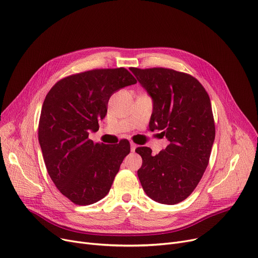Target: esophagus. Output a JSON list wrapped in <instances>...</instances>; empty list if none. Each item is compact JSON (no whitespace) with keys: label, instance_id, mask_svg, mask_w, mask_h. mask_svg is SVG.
I'll return each mask as SVG.
<instances>
[{"label":"esophagus","instance_id":"34e87169","mask_svg":"<svg viewBox=\"0 0 258 258\" xmlns=\"http://www.w3.org/2000/svg\"><path fill=\"white\" fill-rule=\"evenodd\" d=\"M136 147H137V144H136V143L131 142V151H132V152H135V150H136Z\"/></svg>","mask_w":258,"mask_h":258}]
</instances>
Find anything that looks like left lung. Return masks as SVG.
Wrapping results in <instances>:
<instances>
[{
    "instance_id": "left-lung-1",
    "label": "left lung",
    "mask_w": 258,
    "mask_h": 258,
    "mask_svg": "<svg viewBox=\"0 0 258 258\" xmlns=\"http://www.w3.org/2000/svg\"><path fill=\"white\" fill-rule=\"evenodd\" d=\"M130 70L154 100L150 130L170 142L156 156L147 146L136 148L142 157L139 180L154 201L178 204L192 194L209 163L215 137L209 95L190 74L167 68Z\"/></svg>"
}]
</instances>
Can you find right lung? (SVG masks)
Masks as SVG:
<instances>
[{
    "mask_svg": "<svg viewBox=\"0 0 258 258\" xmlns=\"http://www.w3.org/2000/svg\"><path fill=\"white\" fill-rule=\"evenodd\" d=\"M136 83L125 68L94 69L61 78L47 94L38 141L51 180L74 204L103 199L130 154L128 140L115 146L94 143L89 133L98 131L112 94Z\"/></svg>",
    "mask_w": 258,
    "mask_h": 258,
    "instance_id": "right-lung-1",
    "label": "right lung"
}]
</instances>
